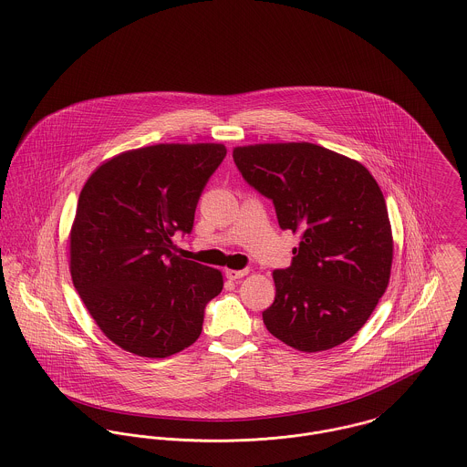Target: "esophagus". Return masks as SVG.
I'll return each mask as SVG.
<instances>
[{"instance_id": "esophagus-1", "label": "esophagus", "mask_w": 467, "mask_h": 467, "mask_svg": "<svg viewBox=\"0 0 467 467\" xmlns=\"http://www.w3.org/2000/svg\"><path fill=\"white\" fill-rule=\"evenodd\" d=\"M247 274H249L247 268H244V270H225V277L231 279V281H238V279H242Z\"/></svg>"}]
</instances>
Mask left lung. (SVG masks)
<instances>
[{
  "label": "left lung",
  "instance_id": "1",
  "mask_svg": "<svg viewBox=\"0 0 467 467\" xmlns=\"http://www.w3.org/2000/svg\"><path fill=\"white\" fill-rule=\"evenodd\" d=\"M233 159L272 201L279 227L301 233L292 265L274 270L266 329L305 353L349 340L390 279L392 231L378 182L358 161L313 143L238 147Z\"/></svg>",
  "mask_w": 467,
  "mask_h": 467
}]
</instances>
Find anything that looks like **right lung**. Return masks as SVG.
Wrapping results in <instances>:
<instances>
[{
	"label": "right lung",
	"instance_id": "obj_1",
	"mask_svg": "<svg viewBox=\"0 0 467 467\" xmlns=\"http://www.w3.org/2000/svg\"><path fill=\"white\" fill-rule=\"evenodd\" d=\"M227 149L154 145L99 166L84 184L69 234V270L86 308L121 349L166 358L202 331L220 270L175 254Z\"/></svg>",
	"mask_w": 467,
	"mask_h": 467
}]
</instances>
